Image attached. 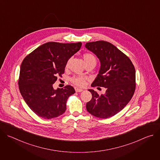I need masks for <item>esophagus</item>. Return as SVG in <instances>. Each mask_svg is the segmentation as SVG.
Listing matches in <instances>:
<instances>
[{
  "mask_svg": "<svg viewBox=\"0 0 160 160\" xmlns=\"http://www.w3.org/2000/svg\"><path fill=\"white\" fill-rule=\"evenodd\" d=\"M75 91L77 92H82L83 90L82 88H75Z\"/></svg>",
  "mask_w": 160,
  "mask_h": 160,
  "instance_id": "1",
  "label": "esophagus"
}]
</instances>
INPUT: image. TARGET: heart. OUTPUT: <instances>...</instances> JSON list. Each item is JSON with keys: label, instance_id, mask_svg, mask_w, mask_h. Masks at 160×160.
<instances>
[{"label": "heart", "instance_id": "b5f03b06", "mask_svg": "<svg viewBox=\"0 0 160 160\" xmlns=\"http://www.w3.org/2000/svg\"><path fill=\"white\" fill-rule=\"evenodd\" d=\"M83 58L85 64L91 62H94L96 63V59L95 56L90 53L84 54L83 56ZM71 81L73 83H74L75 85L78 87H83L85 83L86 78L83 77L77 76V77H73V78H72Z\"/></svg>", "mask_w": 160, "mask_h": 160}]
</instances>
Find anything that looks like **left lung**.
<instances>
[{
  "label": "left lung",
  "mask_w": 160,
  "mask_h": 160,
  "mask_svg": "<svg viewBox=\"0 0 160 160\" xmlns=\"http://www.w3.org/2000/svg\"><path fill=\"white\" fill-rule=\"evenodd\" d=\"M85 47L98 57L101 63L99 73L91 86L106 88V93L101 95L88 89L92 97L87 103L86 109L96 117L110 118L122 111L134 94V66L125 54L108 42H88Z\"/></svg>",
  "instance_id": "1"
}]
</instances>
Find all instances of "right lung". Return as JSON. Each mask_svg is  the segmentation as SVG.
Returning <instances> with one entry per match:
<instances>
[{
	"label": "right lung",
	"instance_id": "1",
	"mask_svg": "<svg viewBox=\"0 0 160 160\" xmlns=\"http://www.w3.org/2000/svg\"><path fill=\"white\" fill-rule=\"evenodd\" d=\"M81 46L82 42H50L40 45L22 61L18 81L19 91L38 117L51 119L65 112L67 99L75 90L71 85L54 89L52 85L58 76L64 73L68 61Z\"/></svg>",
	"mask_w": 160,
	"mask_h": 160
}]
</instances>
